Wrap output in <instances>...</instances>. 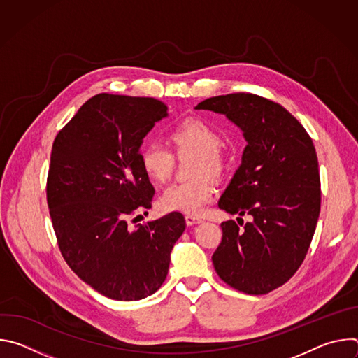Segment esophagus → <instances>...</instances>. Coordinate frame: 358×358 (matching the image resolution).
<instances>
[{"label":"esophagus","mask_w":358,"mask_h":358,"mask_svg":"<svg viewBox=\"0 0 358 358\" xmlns=\"http://www.w3.org/2000/svg\"><path fill=\"white\" fill-rule=\"evenodd\" d=\"M185 222H187V225H194V224L202 222V220L195 215H185Z\"/></svg>","instance_id":"1"}]
</instances>
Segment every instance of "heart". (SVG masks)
Returning <instances> with one entry per match:
<instances>
[{
    "label": "heart",
    "instance_id": "b5f03b06",
    "mask_svg": "<svg viewBox=\"0 0 358 358\" xmlns=\"http://www.w3.org/2000/svg\"><path fill=\"white\" fill-rule=\"evenodd\" d=\"M169 138L177 156L195 155L189 173L195 176L187 181L170 185L160 198L166 211L198 214L214 198L217 185L210 176L218 177L225 170L221 151L222 137L215 127L198 117H188L177 123ZM140 167L152 184H164L174 169L173 152L160 143L150 141L140 150Z\"/></svg>",
    "mask_w": 358,
    "mask_h": 358
}]
</instances>
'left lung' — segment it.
<instances>
[{"label": "left lung", "mask_w": 358, "mask_h": 358, "mask_svg": "<svg viewBox=\"0 0 358 358\" xmlns=\"http://www.w3.org/2000/svg\"><path fill=\"white\" fill-rule=\"evenodd\" d=\"M195 109L224 113L248 141L218 207L252 221L221 224L214 268L239 292L269 293L296 273L316 231L322 191L313 141L285 108L253 93L210 97Z\"/></svg>", "instance_id": "obj_1"}]
</instances>
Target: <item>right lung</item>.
Instances as JSON below:
<instances>
[{"instance_id": "right-lung-1", "label": "right lung", "mask_w": 358, "mask_h": 358, "mask_svg": "<svg viewBox=\"0 0 358 358\" xmlns=\"http://www.w3.org/2000/svg\"><path fill=\"white\" fill-rule=\"evenodd\" d=\"M166 116L167 105L155 97L99 93L59 130L50 151L46 201L59 250L85 283L115 300L157 292L185 229L177 211L130 227L155 195L138 148Z\"/></svg>"}]
</instances>
